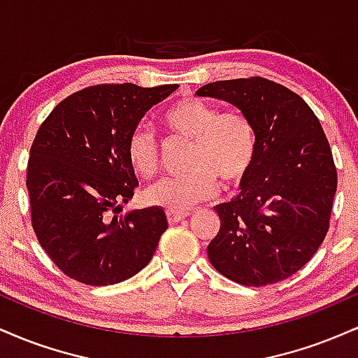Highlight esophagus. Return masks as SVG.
<instances>
[{"label":"esophagus","mask_w":358,"mask_h":358,"mask_svg":"<svg viewBox=\"0 0 358 358\" xmlns=\"http://www.w3.org/2000/svg\"><path fill=\"white\" fill-rule=\"evenodd\" d=\"M188 215H190V213L185 212V210L183 212H170V210L166 212V219H168V222H170V224H178V222L187 219Z\"/></svg>","instance_id":"34e87169"}]
</instances>
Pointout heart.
I'll use <instances>...</instances> for the list:
<instances>
[{
  "label": "heart",
  "mask_w": 358,
  "mask_h": 358,
  "mask_svg": "<svg viewBox=\"0 0 358 358\" xmlns=\"http://www.w3.org/2000/svg\"><path fill=\"white\" fill-rule=\"evenodd\" d=\"M168 133L192 139L188 168L183 175L162 176L145 190V202L170 212H182L210 199L219 180L225 187L244 182L257 156V129L244 110L220 113L196 97H185L162 116ZM131 170L151 178L158 170V145L145 126H136L126 139Z\"/></svg>",
  "instance_id": "b5f03b06"
}]
</instances>
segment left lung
Listing matches in <instances>:
<instances>
[{"label": "left lung", "mask_w": 358, "mask_h": 358, "mask_svg": "<svg viewBox=\"0 0 358 358\" xmlns=\"http://www.w3.org/2000/svg\"><path fill=\"white\" fill-rule=\"evenodd\" d=\"M196 96L244 110L257 129V156L241 193L215 212L220 229L207 248L212 266L244 286L293 276L330 227L336 168L318 117L296 92L264 77L219 80Z\"/></svg>", "instance_id": "obj_1"}]
</instances>
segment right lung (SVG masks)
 Listing matches in <instances>:
<instances>
[{"label": "right lung", "instance_id": "obj_1", "mask_svg": "<svg viewBox=\"0 0 358 358\" xmlns=\"http://www.w3.org/2000/svg\"><path fill=\"white\" fill-rule=\"evenodd\" d=\"M178 84H99L55 106L36 131L27 166L31 225L62 273L89 286L126 281L153 257L166 231L159 207L110 215L138 180L126 139L151 106Z\"/></svg>", "mask_w": 358, "mask_h": 358}]
</instances>
